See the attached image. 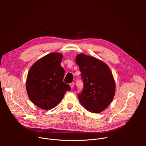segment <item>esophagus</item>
Returning a JSON list of instances; mask_svg holds the SVG:
<instances>
[{"instance_id":"obj_1","label":"esophagus","mask_w":146,"mask_h":146,"mask_svg":"<svg viewBox=\"0 0 146 146\" xmlns=\"http://www.w3.org/2000/svg\"><path fill=\"white\" fill-rule=\"evenodd\" d=\"M70 87H71V88L72 89H73V86H74V83H70Z\"/></svg>"}]
</instances>
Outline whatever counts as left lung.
I'll return each mask as SVG.
<instances>
[{"instance_id":"8db88e82","label":"left lung","mask_w":146,"mask_h":146,"mask_svg":"<svg viewBox=\"0 0 146 146\" xmlns=\"http://www.w3.org/2000/svg\"><path fill=\"white\" fill-rule=\"evenodd\" d=\"M83 81V89L78 94L86 110L100 113L108 107L115 94V83L108 65L95 57L80 54L76 57Z\"/></svg>"}]
</instances>
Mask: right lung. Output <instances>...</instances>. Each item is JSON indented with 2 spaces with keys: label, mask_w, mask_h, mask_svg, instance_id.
Segmentation results:
<instances>
[{
  "label": "right lung",
  "mask_w": 146,
  "mask_h": 146,
  "mask_svg": "<svg viewBox=\"0 0 146 146\" xmlns=\"http://www.w3.org/2000/svg\"><path fill=\"white\" fill-rule=\"evenodd\" d=\"M63 55L52 52L44 56L28 72L26 89L28 97L39 108L49 110L57 105L70 86L63 82L64 70L61 66Z\"/></svg>",
  "instance_id": "add662e5"
}]
</instances>
